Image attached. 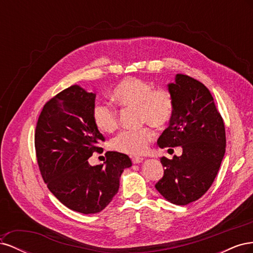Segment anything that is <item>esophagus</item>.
<instances>
[{
	"instance_id": "obj_1",
	"label": "esophagus",
	"mask_w": 253,
	"mask_h": 253,
	"mask_svg": "<svg viewBox=\"0 0 253 253\" xmlns=\"http://www.w3.org/2000/svg\"><path fill=\"white\" fill-rule=\"evenodd\" d=\"M142 160H143L142 157H133L132 158V163L133 164H140Z\"/></svg>"
}]
</instances>
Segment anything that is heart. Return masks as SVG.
<instances>
[{
	"label": "heart",
	"instance_id": "obj_1",
	"mask_svg": "<svg viewBox=\"0 0 253 253\" xmlns=\"http://www.w3.org/2000/svg\"><path fill=\"white\" fill-rule=\"evenodd\" d=\"M112 98L122 108L138 110L140 124H149L157 128L169 124L174 112L173 99L169 90L153 88V85L140 78H126L118 83L112 91ZM94 125L102 133L111 134L119 126L118 113L112 106L96 102L91 109ZM154 139L151 127L143 126L135 131L119 133L111 142L113 150L128 155H140L147 151Z\"/></svg>",
	"mask_w": 253,
	"mask_h": 253
}]
</instances>
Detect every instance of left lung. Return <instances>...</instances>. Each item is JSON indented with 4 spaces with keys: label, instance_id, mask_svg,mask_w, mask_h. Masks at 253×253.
Wrapping results in <instances>:
<instances>
[{
    "label": "left lung",
    "instance_id": "1",
    "mask_svg": "<svg viewBox=\"0 0 253 253\" xmlns=\"http://www.w3.org/2000/svg\"><path fill=\"white\" fill-rule=\"evenodd\" d=\"M168 86L174 112L157 143L160 148L180 145L182 154L160 159L166 169L155 188L167 201L185 206L201 198L216 177L226 151L225 125L202 82L178 74Z\"/></svg>",
    "mask_w": 253,
    "mask_h": 253
}]
</instances>
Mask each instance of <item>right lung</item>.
I'll return each mask as SVG.
<instances>
[{
  "mask_svg": "<svg viewBox=\"0 0 253 253\" xmlns=\"http://www.w3.org/2000/svg\"><path fill=\"white\" fill-rule=\"evenodd\" d=\"M96 94L78 85L61 91L41 111L35 131L37 162L50 192L67 208L98 213L119 189V178L131 159L122 153H105L103 165L91 167L88 158L103 152L105 138L91 118Z\"/></svg>",
  "mask_w": 253,
  "mask_h": 253,
  "instance_id": "right-lung-1",
  "label": "right lung"
}]
</instances>
